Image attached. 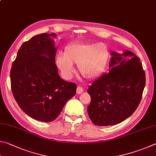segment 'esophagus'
<instances>
[{
  "label": "esophagus",
  "mask_w": 156,
  "mask_h": 156,
  "mask_svg": "<svg viewBox=\"0 0 156 156\" xmlns=\"http://www.w3.org/2000/svg\"><path fill=\"white\" fill-rule=\"evenodd\" d=\"M83 92V88H81V87L80 86H78L77 88H76V94H81L82 93V92Z\"/></svg>",
  "instance_id": "esophagus-1"
}]
</instances>
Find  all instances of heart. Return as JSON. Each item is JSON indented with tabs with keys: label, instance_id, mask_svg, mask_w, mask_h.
I'll return each mask as SVG.
<instances>
[{
	"label": "heart",
	"instance_id": "1",
	"mask_svg": "<svg viewBox=\"0 0 156 156\" xmlns=\"http://www.w3.org/2000/svg\"><path fill=\"white\" fill-rule=\"evenodd\" d=\"M110 52L103 43H73L66 46L64 53L57 55L55 64L65 78H69L77 64L78 71L86 80H94L104 72Z\"/></svg>",
	"mask_w": 156,
	"mask_h": 156
}]
</instances>
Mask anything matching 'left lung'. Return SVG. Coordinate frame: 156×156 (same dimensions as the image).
Masks as SVG:
<instances>
[{
	"label": "left lung",
	"instance_id": "8db88e82",
	"mask_svg": "<svg viewBox=\"0 0 156 156\" xmlns=\"http://www.w3.org/2000/svg\"><path fill=\"white\" fill-rule=\"evenodd\" d=\"M110 70L88 87L91 101L88 107L94 125L119 124L134 112L145 86V73L140 59L129 51L111 52Z\"/></svg>",
	"mask_w": 156,
	"mask_h": 156
}]
</instances>
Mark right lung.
<instances>
[{
	"mask_svg": "<svg viewBox=\"0 0 156 156\" xmlns=\"http://www.w3.org/2000/svg\"><path fill=\"white\" fill-rule=\"evenodd\" d=\"M55 34L35 35L19 49L10 72L13 95L27 115L42 122L57 119L76 85L60 77L55 64Z\"/></svg>",
	"mask_w": 156,
	"mask_h": 156,
	"instance_id": "1",
	"label": "right lung"
}]
</instances>
